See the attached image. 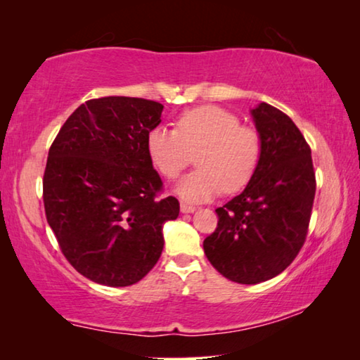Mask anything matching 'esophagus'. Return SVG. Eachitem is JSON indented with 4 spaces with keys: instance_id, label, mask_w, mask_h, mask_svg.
<instances>
[{
    "instance_id": "esophagus-1",
    "label": "esophagus",
    "mask_w": 360,
    "mask_h": 360,
    "mask_svg": "<svg viewBox=\"0 0 360 360\" xmlns=\"http://www.w3.org/2000/svg\"><path fill=\"white\" fill-rule=\"evenodd\" d=\"M195 211V206H191L187 203H181V212H184V214H191V212Z\"/></svg>"
}]
</instances>
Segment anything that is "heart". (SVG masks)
I'll return each mask as SVG.
<instances>
[{
  "label": "heart",
  "instance_id": "obj_1",
  "mask_svg": "<svg viewBox=\"0 0 360 360\" xmlns=\"http://www.w3.org/2000/svg\"><path fill=\"white\" fill-rule=\"evenodd\" d=\"M146 149L158 173L168 179L181 174L192 160L198 169L178 181L174 192L191 203L208 202L224 188L233 193L252 179L262 157L257 131L240 125L235 114L217 106L182 112L178 127L157 125L148 133Z\"/></svg>",
  "mask_w": 360,
  "mask_h": 360
}]
</instances>
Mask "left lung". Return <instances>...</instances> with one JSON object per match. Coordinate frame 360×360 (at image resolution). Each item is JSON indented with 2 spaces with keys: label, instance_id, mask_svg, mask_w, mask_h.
I'll use <instances>...</instances> for the list:
<instances>
[{
  "label": "left lung",
  "instance_id": "obj_1",
  "mask_svg": "<svg viewBox=\"0 0 360 360\" xmlns=\"http://www.w3.org/2000/svg\"><path fill=\"white\" fill-rule=\"evenodd\" d=\"M262 143L252 179L217 208V229L203 249L230 281L257 284L278 276L307 238L316 193L311 149L289 115L266 103L251 109Z\"/></svg>",
  "mask_w": 360,
  "mask_h": 360
}]
</instances>
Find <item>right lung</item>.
Returning a JSON list of instances; mask_svg holds the SVG:
<instances>
[{
  "label": "right lung",
  "mask_w": 360,
  "mask_h": 360,
  "mask_svg": "<svg viewBox=\"0 0 360 360\" xmlns=\"http://www.w3.org/2000/svg\"><path fill=\"white\" fill-rule=\"evenodd\" d=\"M163 105L131 96L85 101L49 150L47 222L70 264L90 281L125 288L163 251V224L179 216L174 197L155 200L162 179L146 149Z\"/></svg>",
  "instance_id": "right-lung-1"
}]
</instances>
